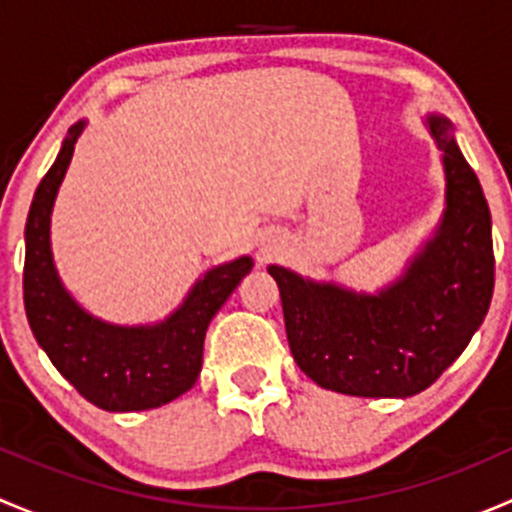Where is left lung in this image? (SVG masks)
Listing matches in <instances>:
<instances>
[{
  "label": "left lung",
  "mask_w": 512,
  "mask_h": 512,
  "mask_svg": "<svg viewBox=\"0 0 512 512\" xmlns=\"http://www.w3.org/2000/svg\"><path fill=\"white\" fill-rule=\"evenodd\" d=\"M446 168V213L436 237L394 287L354 294L270 267L287 342L322 389L406 399L433 384L468 347L495 285L490 210L478 175L441 116L428 118Z\"/></svg>",
  "instance_id": "1"
}]
</instances>
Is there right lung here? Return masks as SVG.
<instances>
[{
    "mask_svg": "<svg viewBox=\"0 0 512 512\" xmlns=\"http://www.w3.org/2000/svg\"><path fill=\"white\" fill-rule=\"evenodd\" d=\"M81 128L84 123H76L69 131L29 208L24 309L39 347L86 401L103 411L158 409L193 389L210 319L252 270V260L240 257L210 270L183 307L156 327L126 329L89 317L61 287L49 247L51 205Z\"/></svg>",
    "mask_w": 512,
    "mask_h": 512,
    "instance_id": "right-lung-1",
    "label": "right lung"
}]
</instances>
